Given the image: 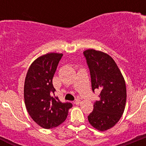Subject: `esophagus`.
Here are the masks:
<instances>
[{"mask_svg":"<svg viewBox=\"0 0 146 146\" xmlns=\"http://www.w3.org/2000/svg\"><path fill=\"white\" fill-rule=\"evenodd\" d=\"M74 104H80V99H76L75 102H74Z\"/></svg>","mask_w":146,"mask_h":146,"instance_id":"obj_1","label":"esophagus"}]
</instances>
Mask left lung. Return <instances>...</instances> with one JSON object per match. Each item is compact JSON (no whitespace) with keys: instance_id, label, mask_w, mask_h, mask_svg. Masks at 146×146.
Here are the masks:
<instances>
[{"instance_id":"left-lung-1","label":"left lung","mask_w":146,"mask_h":146,"mask_svg":"<svg viewBox=\"0 0 146 146\" xmlns=\"http://www.w3.org/2000/svg\"><path fill=\"white\" fill-rule=\"evenodd\" d=\"M91 77L92 90L100 91L99 99L88 119L93 127L104 131L118 122L126 101L124 78L113 58L102 51L88 49L84 51Z\"/></svg>"}]
</instances>
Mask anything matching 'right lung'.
Returning <instances> with one entry per match:
<instances>
[{
  "instance_id": "right-lung-1",
  "label": "right lung",
  "mask_w": 146,
  "mask_h": 146,
  "mask_svg": "<svg viewBox=\"0 0 146 146\" xmlns=\"http://www.w3.org/2000/svg\"><path fill=\"white\" fill-rule=\"evenodd\" d=\"M62 53L50 52L31 64L24 84V99L32 119L44 129L59 126L66 120L71 103H63L55 96L52 78Z\"/></svg>"
}]
</instances>
